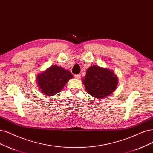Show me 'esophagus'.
Returning <instances> with one entry per match:
<instances>
[{"mask_svg":"<svg viewBox=\"0 0 153 153\" xmlns=\"http://www.w3.org/2000/svg\"><path fill=\"white\" fill-rule=\"evenodd\" d=\"M75 78H76V79H80V75H75Z\"/></svg>","mask_w":153,"mask_h":153,"instance_id":"34e87169","label":"esophagus"}]
</instances>
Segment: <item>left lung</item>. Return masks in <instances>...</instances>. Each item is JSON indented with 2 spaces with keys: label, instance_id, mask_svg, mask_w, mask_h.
<instances>
[{
  "label": "left lung",
  "instance_id": "left-lung-1",
  "mask_svg": "<svg viewBox=\"0 0 153 153\" xmlns=\"http://www.w3.org/2000/svg\"><path fill=\"white\" fill-rule=\"evenodd\" d=\"M82 80L88 94L97 99L109 96L116 90L118 82L113 71L97 65L89 67Z\"/></svg>",
  "mask_w": 153,
  "mask_h": 153
}]
</instances>
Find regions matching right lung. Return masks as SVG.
<instances>
[{"label": "right lung", "instance_id": "add662e5", "mask_svg": "<svg viewBox=\"0 0 153 153\" xmlns=\"http://www.w3.org/2000/svg\"><path fill=\"white\" fill-rule=\"evenodd\" d=\"M73 77L69 70L54 65L38 74L36 81L42 92L52 96L59 92Z\"/></svg>", "mask_w": 153, "mask_h": 153}]
</instances>
